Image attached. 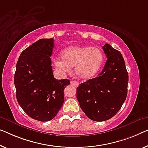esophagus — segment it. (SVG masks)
<instances>
[{
	"label": "esophagus",
	"mask_w": 148,
	"mask_h": 148,
	"mask_svg": "<svg viewBox=\"0 0 148 148\" xmlns=\"http://www.w3.org/2000/svg\"><path fill=\"white\" fill-rule=\"evenodd\" d=\"M70 84H71L72 86H74L75 88H77L79 86V84L76 81H73V80H71L70 81Z\"/></svg>",
	"instance_id": "obj_1"
}]
</instances>
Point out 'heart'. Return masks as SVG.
Masks as SVG:
<instances>
[{"mask_svg":"<svg viewBox=\"0 0 148 148\" xmlns=\"http://www.w3.org/2000/svg\"><path fill=\"white\" fill-rule=\"evenodd\" d=\"M61 60L55 62L56 66L68 72L70 67L75 66V73L78 78L88 80L100 71L103 62V56L98 48L89 46H70L64 50Z\"/></svg>","mask_w":148,"mask_h":148,"instance_id":"b5f03b06","label":"heart"}]
</instances>
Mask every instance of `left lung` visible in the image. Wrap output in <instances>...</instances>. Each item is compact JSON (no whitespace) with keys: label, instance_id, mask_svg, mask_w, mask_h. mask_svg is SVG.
<instances>
[{"label":"left lung","instance_id":"obj_1","mask_svg":"<svg viewBox=\"0 0 148 148\" xmlns=\"http://www.w3.org/2000/svg\"><path fill=\"white\" fill-rule=\"evenodd\" d=\"M107 61L96 78L80 84L76 96L82 111L90 120L103 122L118 113L127 93L128 74L120 51L109 44L102 47Z\"/></svg>","mask_w":148,"mask_h":148}]
</instances>
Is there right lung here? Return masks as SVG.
I'll use <instances>...</instances> for the list:
<instances>
[{"instance_id":"1","label":"right lung","mask_w":148,"mask_h":148,"mask_svg":"<svg viewBox=\"0 0 148 148\" xmlns=\"http://www.w3.org/2000/svg\"><path fill=\"white\" fill-rule=\"evenodd\" d=\"M54 39L42 38L24 50L16 63L14 82L18 102L30 118L40 122L54 118L64 102L67 79L53 75L51 56Z\"/></svg>"}]
</instances>
